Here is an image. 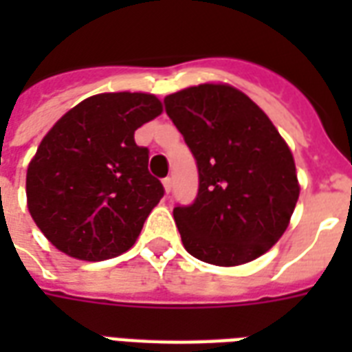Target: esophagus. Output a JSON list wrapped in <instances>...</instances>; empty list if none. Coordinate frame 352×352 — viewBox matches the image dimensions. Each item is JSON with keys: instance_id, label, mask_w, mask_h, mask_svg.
Listing matches in <instances>:
<instances>
[{"instance_id": "obj_1", "label": "esophagus", "mask_w": 352, "mask_h": 352, "mask_svg": "<svg viewBox=\"0 0 352 352\" xmlns=\"http://www.w3.org/2000/svg\"><path fill=\"white\" fill-rule=\"evenodd\" d=\"M162 184H164V190L168 193L171 192V188H173V179H171V177H166L164 181H162Z\"/></svg>"}]
</instances>
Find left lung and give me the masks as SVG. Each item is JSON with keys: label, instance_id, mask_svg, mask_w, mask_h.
<instances>
[{"label": "left lung", "instance_id": "8db88e82", "mask_svg": "<svg viewBox=\"0 0 352 352\" xmlns=\"http://www.w3.org/2000/svg\"><path fill=\"white\" fill-rule=\"evenodd\" d=\"M164 106L199 170L195 201L173 208L182 245L210 265L254 261L283 235L300 197L289 146L261 107L228 84L188 87Z\"/></svg>", "mask_w": 352, "mask_h": 352}]
</instances>
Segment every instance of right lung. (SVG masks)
I'll use <instances>...</instances> for the list:
<instances>
[{"mask_svg": "<svg viewBox=\"0 0 352 352\" xmlns=\"http://www.w3.org/2000/svg\"><path fill=\"white\" fill-rule=\"evenodd\" d=\"M162 113L148 93L85 98L51 127L27 170V206L58 250L104 261L129 250L164 195L135 131Z\"/></svg>", "mask_w": 352, "mask_h": 352, "instance_id": "add662e5", "label": "right lung"}]
</instances>
